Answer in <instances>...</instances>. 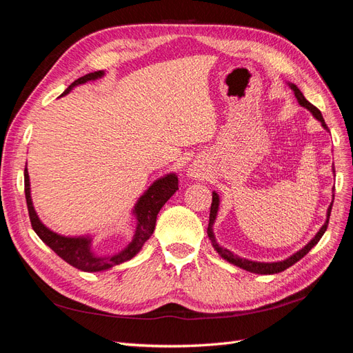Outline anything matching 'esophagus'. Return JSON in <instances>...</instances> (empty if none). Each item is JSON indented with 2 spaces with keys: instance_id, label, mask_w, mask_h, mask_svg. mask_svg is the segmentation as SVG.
<instances>
[{
  "instance_id": "34e87169",
  "label": "esophagus",
  "mask_w": 353,
  "mask_h": 353,
  "mask_svg": "<svg viewBox=\"0 0 353 353\" xmlns=\"http://www.w3.org/2000/svg\"><path fill=\"white\" fill-rule=\"evenodd\" d=\"M194 174H195V170H194V171H192V176H194Z\"/></svg>"
}]
</instances>
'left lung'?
Instances as JSON below:
<instances>
[{"mask_svg": "<svg viewBox=\"0 0 353 353\" xmlns=\"http://www.w3.org/2000/svg\"><path fill=\"white\" fill-rule=\"evenodd\" d=\"M288 85H290L291 90H293V93H294V96H296V99H297L299 105L306 108V109L309 110V112H310L312 115H314V118H316V119L319 121L321 125L324 127V130H327V132H328V127H327V124H325L324 118H322V114L319 112V109L315 108L310 102H307V100H306L305 96H303V93L300 92L299 87H297L296 84L288 83ZM334 173H336V171H334V164H333V174H334ZM333 190H334V188H333ZM333 203H334V194H333V201H331V204H330V207H328V210H327V219H325V221H324V225L321 226V229L315 234V236L312 238L303 248L296 251L294 254H291L290 257H287V259H284V260H281V261H269V263H268V261L248 260V259H244V257H239V256L234 254L230 250L220 247V245L217 244L214 232H213V226H214V221H216V217H217V211H219V205H220V196H219V194L216 192V190H213V203H211L210 223H208L207 234H208V238L211 239V244H213L214 250L219 253V256H220L221 259H225L226 261H229V263H232V265H235V266H238V268H241V269H244V270H248V272H251V274L274 275V274H279V272H284V270L288 269L290 266H293L294 263H297V261H299L300 259H303V257L309 253V251L319 243V239L322 238V235H324L325 230H327L330 214H331V207H333Z\"/></svg>", "mask_w": 353, "mask_h": 353, "instance_id": "8db88e82", "label": "left lung"}]
</instances>
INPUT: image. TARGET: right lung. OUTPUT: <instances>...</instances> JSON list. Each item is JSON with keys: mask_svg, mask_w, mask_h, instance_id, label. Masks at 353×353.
I'll list each match as a JSON object with an SVG mask.
<instances>
[{"mask_svg": "<svg viewBox=\"0 0 353 353\" xmlns=\"http://www.w3.org/2000/svg\"><path fill=\"white\" fill-rule=\"evenodd\" d=\"M105 77V70H97V72L87 74L81 78H78L77 81L70 84L62 96H66L68 93L78 85L85 84L88 81H96V79ZM179 189V179L176 173H168L163 177L157 179L155 182L150 185L143 195L137 199L134 204L132 214L136 219V229L132 241L115 254L110 256H97L92 245H93V236L92 235H79V236H66L60 235L54 230L48 229L41 220H39L37 211L34 208L32 196H31V182H29L28 168H25V196L26 204L29 211V219H31L32 229L35 234L41 238L43 243L52 248L54 253L62 257L66 263L74 266L79 270L84 272H102L114 268L117 265L124 263V261L132 260L142 247L145 245L146 241L150 238L155 230L157 216L159 210L167 201L176 194Z\"/></svg>", "mask_w": 353, "mask_h": 353, "instance_id": "add662e5", "label": "right lung"}]
</instances>
